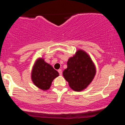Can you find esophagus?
<instances>
[{
    "label": "esophagus",
    "instance_id": "esophagus-1",
    "mask_svg": "<svg viewBox=\"0 0 125 125\" xmlns=\"http://www.w3.org/2000/svg\"><path fill=\"white\" fill-rule=\"evenodd\" d=\"M58 72H59V73L60 75H62V71L61 69H59Z\"/></svg>",
    "mask_w": 125,
    "mask_h": 125
}]
</instances>
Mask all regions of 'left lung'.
Returning a JSON list of instances; mask_svg holds the SVG:
<instances>
[{"label": "left lung", "mask_w": 125, "mask_h": 125, "mask_svg": "<svg viewBox=\"0 0 125 125\" xmlns=\"http://www.w3.org/2000/svg\"><path fill=\"white\" fill-rule=\"evenodd\" d=\"M67 68L63 72L64 78L72 89L80 92L89 85L94 79L96 69L88 54L79 49L68 59Z\"/></svg>", "instance_id": "1"}]
</instances>
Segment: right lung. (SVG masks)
<instances>
[{"mask_svg": "<svg viewBox=\"0 0 125 125\" xmlns=\"http://www.w3.org/2000/svg\"><path fill=\"white\" fill-rule=\"evenodd\" d=\"M59 76L58 71L42 58H38L33 64L31 79L36 87L43 90L49 89L54 79Z\"/></svg>", "mask_w": 125, "mask_h": 125, "instance_id": "add662e5", "label": "right lung"}]
</instances>
